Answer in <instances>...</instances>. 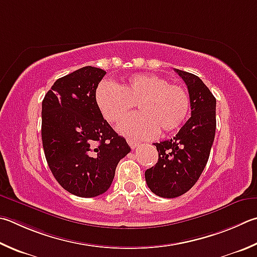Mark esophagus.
Returning a JSON list of instances; mask_svg holds the SVG:
<instances>
[{
	"instance_id": "34e87169",
	"label": "esophagus",
	"mask_w": 257,
	"mask_h": 257,
	"mask_svg": "<svg viewBox=\"0 0 257 257\" xmlns=\"http://www.w3.org/2000/svg\"><path fill=\"white\" fill-rule=\"evenodd\" d=\"M127 143L129 144V146L132 147L133 149L137 148V147L139 146V145H141V143L137 142V141H134V139H127Z\"/></svg>"
}]
</instances>
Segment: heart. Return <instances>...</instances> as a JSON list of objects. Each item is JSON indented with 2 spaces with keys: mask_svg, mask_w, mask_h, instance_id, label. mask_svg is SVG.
Masks as SVG:
<instances>
[{
  "mask_svg": "<svg viewBox=\"0 0 257 257\" xmlns=\"http://www.w3.org/2000/svg\"><path fill=\"white\" fill-rule=\"evenodd\" d=\"M95 101L102 115L111 123L122 120L138 104L141 112L116 127L120 134L138 139L151 138L158 132H173L183 122L190 108L185 88L149 74H135L121 86L114 82H101Z\"/></svg>",
  "mask_w": 257,
  "mask_h": 257,
  "instance_id": "heart-1",
  "label": "heart"
}]
</instances>
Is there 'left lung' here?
Returning a JSON list of instances; mask_svg holds the SVG:
<instances>
[{
    "label": "left lung",
    "mask_w": 257,
    "mask_h": 257,
    "mask_svg": "<svg viewBox=\"0 0 257 257\" xmlns=\"http://www.w3.org/2000/svg\"><path fill=\"white\" fill-rule=\"evenodd\" d=\"M174 71L188 86L191 116L173 139L154 144L158 162L145 172L152 192L167 199L188 192L199 180L216 133V97L197 75Z\"/></svg>",
    "instance_id": "left-lung-1"
}]
</instances>
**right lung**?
I'll use <instances>...</instances> for the list:
<instances>
[{
    "mask_svg": "<svg viewBox=\"0 0 257 257\" xmlns=\"http://www.w3.org/2000/svg\"><path fill=\"white\" fill-rule=\"evenodd\" d=\"M105 73L77 69L58 78L43 101L41 138L49 169L65 190L82 198L104 193L130 152L97 108L95 92Z\"/></svg>",
    "mask_w": 257,
    "mask_h": 257,
    "instance_id": "1",
    "label": "right lung"
}]
</instances>
